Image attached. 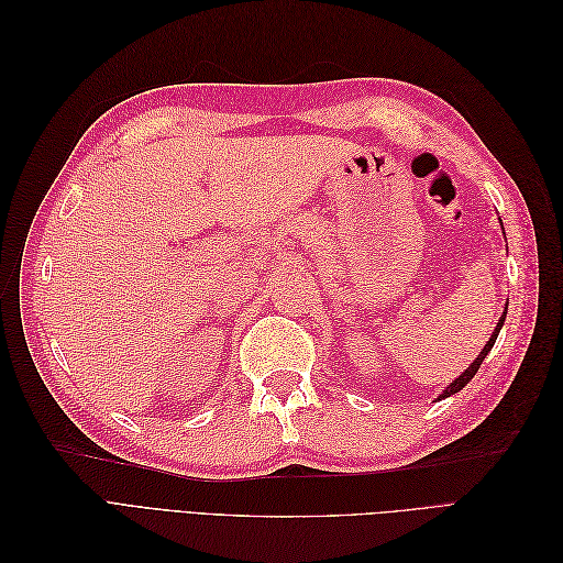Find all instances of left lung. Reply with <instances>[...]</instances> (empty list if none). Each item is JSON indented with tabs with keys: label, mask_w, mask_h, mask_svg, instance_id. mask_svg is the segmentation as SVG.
Here are the masks:
<instances>
[{
	"label": "left lung",
	"mask_w": 563,
	"mask_h": 563,
	"mask_svg": "<svg viewBox=\"0 0 563 563\" xmlns=\"http://www.w3.org/2000/svg\"><path fill=\"white\" fill-rule=\"evenodd\" d=\"M505 317H507V310L503 312V317H500V321H498V327H496V331H493L490 333V338H488V343L484 345V350L479 352V356H476V360L465 368V373H460V376L444 389V391H441V395H439V399H444V397H451V395H455V391H460V389H463L472 378H474V373L476 371H479V366H482V362L486 360V354L493 350V345H496V338H498V333H500V329H503V323H505Z\"/></svg>",
	"instance_id": "8db88e82"
}]
</instances>
